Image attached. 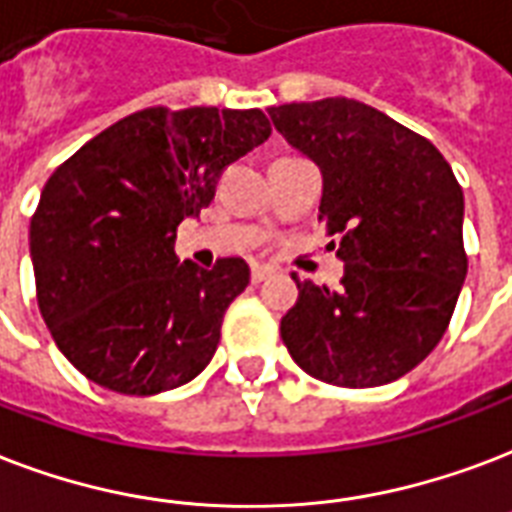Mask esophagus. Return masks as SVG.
I'll return each mask as SVG.
<instances>
[{
	"label": "esophagus",
	"mask_w": 512,
	"mask_h": 512,
	"mask_svg": "<svg viewBox=\"0 0 512 512\" xmlns=\"http://www.w3.org/2000/svg\"><path fill=\"white\" fill-rule=\"evenodd\" d=\"M273 273V268H268V265H252V282L260 284L263 279H268Z\"/></svg>",
	"instance_id": "obj_1"
}]
</instances>
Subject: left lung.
<instances>
[{"mask_svg":"<svg viewBox=\"0 0 512 512\" xmlns=\"http://www.w3.org/2000/svg\"><path fill=\"white\" fill-rule=\"evenodd\" d=\"M268 115L322 169L319 220L343 260L338 290L292 276L300 292L282 317L284 346L325 384L397 381L438 346L462 292V187L435 144L362 101H300Z\"/></svg>","mask_w":512,"mask_h":512,"instance_id":"left-lung-1","label":"left lung"}]
</instances>
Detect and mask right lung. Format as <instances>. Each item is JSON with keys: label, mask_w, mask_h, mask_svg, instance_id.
<instances>
[{"label": "right lung", "mask_w": 512, "mask_h": 512, "mask_svg": "<svg viewBox=\"0 0 512 512\" xmlns=\"http://www.w3.org/2000/svg\"><path fill=\"white\" fill-rule=\"evenodd\" d=\"M268 136L260 109L147 107L45 182L29 228L39 314L93 384L147 397L209 365L249 265L179 263L174 239L179 222L212 204L225 166Z\"/></svg>", "instance_id": "obj_1"}]
</instances>
